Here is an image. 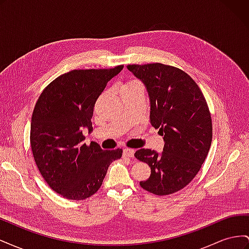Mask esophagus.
<instances>
[{
  "mask_svg": "<svg viewBox=\"0 0 249 249\" xmlns=\"http://www.w3.org/2000/svg\"><path fill=\"white\" fill-rule=\"evenodd\" d=\"M134 154L135 150L131 149V148H124V156L127 157V158H134Z\"/></svg>",
  "mask_w": 249,
  "mask_h": 249,
  "instance_id": "34e87169",
  "label": "esophagus"
}]
</instances>
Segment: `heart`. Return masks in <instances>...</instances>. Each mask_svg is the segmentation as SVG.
Wrapping results in <instances>:
<instances>
[{
    "mask_svg": "<svg viewBox=\"0 0 249 249\" xmlns=\"http://www.w3.org/2000/svg\"><path fill=\"white\" fill-rule=\"evenodd\" d=\"M136 83H139V82H137V81H133V82L129 83V84H136Z\"/></svg>",
    "mask_w": 249,
    "mask_h": 249,
    "instance_id": "obj_1",
    "label": "heart"
}]
</instances>
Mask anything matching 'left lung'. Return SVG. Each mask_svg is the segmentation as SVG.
Returning a JSON list of instances; mask_svg holds the SVG:
<instances>
[{"label":"left lung","instance_id":"obj_1","mask_svg":"<svg viewBox=\"0 0 249 249\" xmlns=\"http://www.w3.org/2000/svg\"><path fill=\"white\" fill-rule=\"evenodd\" d=\"M126 69L144 84L150 124L164 140L161 153L148 148L135 153L150 167V177L140 186L156 195L178 192L197 175L212 142V119L205 97L189 74L177 67L152 63Z\"/></svg>","mask_w":249,"mask_h":249}]
</instances>
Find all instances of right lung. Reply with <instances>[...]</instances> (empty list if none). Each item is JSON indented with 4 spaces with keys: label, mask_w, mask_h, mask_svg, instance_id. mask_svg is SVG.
<instances>
[{
    "label": "right lung",
    "mask_w": 249,
    "mask_h": 249,
    "mask_svg": "<svg viewBox=\"0 0 249 249\" xmlns=\"http://www.w3.org/2000/svg\"><path fill=\"white\" fill-rule=\"evenodd\" d=\"M124 65L110 70H78L62 74L43 90L31 120V148L41 176L61 196L83 200L102 186L110 164L123 149L104 150L84 143L91 133L94 104Z\"/></svg>",
    "instance_id": "1"
}]
</instances>
